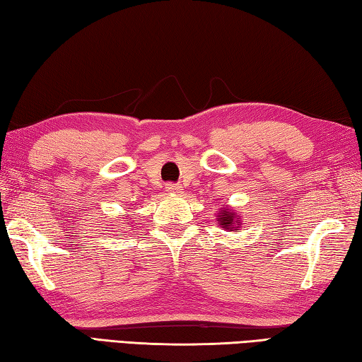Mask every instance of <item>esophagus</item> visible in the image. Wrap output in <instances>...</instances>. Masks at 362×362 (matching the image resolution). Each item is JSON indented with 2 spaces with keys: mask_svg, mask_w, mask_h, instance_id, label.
<instances>
[{
  "mask_svg": "<svg viewBox=\"0 0 362 362\" xmlns=\"http://www.w3.org/2000/svg\"><path fill=\"white\" fill-rule=\"evenodd\" d=\"M166 192L168 193H180L182 192V185H179V183H168Z\"/></svg>",
  "mask_w": 362,
  "mask_h": 362,
  "instance_id": "esophagus-1",
  "label": "esophagus"
}]
</instances>
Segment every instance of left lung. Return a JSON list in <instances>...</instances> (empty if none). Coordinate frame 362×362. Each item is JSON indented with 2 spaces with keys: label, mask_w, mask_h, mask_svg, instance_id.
Wrapping results in <instances>:
<instances>
[{
  "label": "left lung",
  "mask_w": 362,
  "mask_h": 362,
  "mask_svg": "<svg viewBox=\"0 0 362 362\" xmlns=\"http://www.w3.org/2000/svg\"><path fill=\"white\" fill-rule=\"evenodd\" d=\"M218 222H220V225H222V228L230 230V231H233L235 228H240V225H241V220H240V216H238V212H233L231 209H225V207H223V211H220Z\"/></svg>",
  "instance_id": "1"
}]
</instances>
